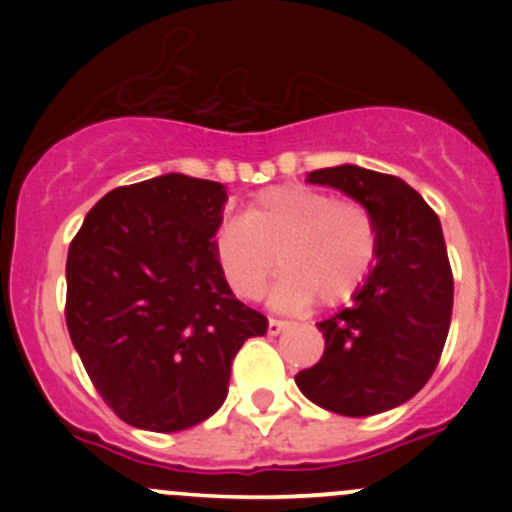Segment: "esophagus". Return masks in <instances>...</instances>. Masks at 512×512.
<instances>
[{"mask_svg": "<svg viewBox=\"0 0 512 512\" xmlns=\"http://www.w3.org/2000/svg\"><path fill=\"white\" fill-rule=\"evenodd\" d=\"M287 324H289V322H285V319H275V317H272L270 322H267V334H272V337H277V334H280L282 329L287 327Z\"/></svg>", "mask_w": 512, "mask_h": 512, "instance_id": "obj_1", "label": "esophagus"}]
</instances>
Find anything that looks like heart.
Masks as SVG:
<instances>
[{
	"instance_id": "obj_1",
	"label": "heart",
	"mask_w": 512,
	"mask_h": 512,
	"mask_svg": "<svg viewBox=\"0 0 512 512\" xmlns=\"http://www.w3.org/2000/svg\"><path fill=\"white\" fill-rule=\"evenodd\" d=\"M213 252L220 275L240 299H260L280 265V307H304L314 297L334 307L369 280L379 227L361 200L287 183L257 193L242 218L220 225Z\"/></svg>"
}]
</instances>
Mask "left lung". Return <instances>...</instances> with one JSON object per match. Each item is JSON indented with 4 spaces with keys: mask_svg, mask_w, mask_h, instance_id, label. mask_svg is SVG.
I'll use <instances>...</instances> for the list:
<instances>
[{
    "mask_svg": "<svg viewBox=\"0 0 512 512\" xmlns=\"http://www.w3.org/2000/svg\"><path fill=\"white\" fill-rule=\"evenodd\" d=\"M309 183L361 200L379 227V255L352 307L319 322L324 354L294 376L299 391L342 416H374L426 386L453 312V272L431 205L396 175L359 165L319 168Z\"/></svg>",
    "mask_w": 512,
    "mask_h": 512,
    "instance_id": "obj_1",
    "label": "left lung"
}]
</instances>
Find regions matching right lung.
Listing matches in <instances>:
<instances>
[{
	"mask_svg": "<svg viewBox=\"0 0 512 512\" xmlns=\"http://www.w3.org/2000/svg\"><path fill=\"white\" fill-rule=\"evenodd\" d=\"M225 188L168 173L103 195L66 260V327L121 421L183 431L223 406L235 354L267 332L215 262Z\"/></svg>",
	"mask_w": 512,
	"mask_h": 512,
	"instance_id": "1",
	"label": "right lung"
}]
</instances>
